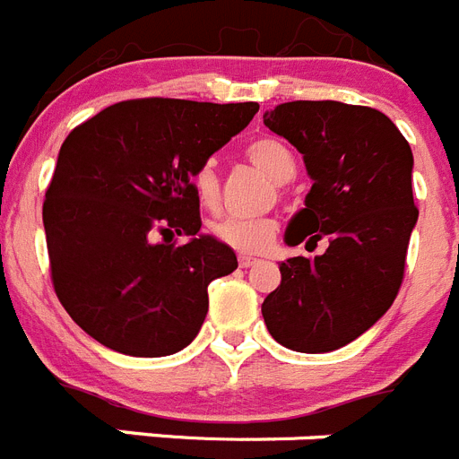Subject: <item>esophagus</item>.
<instances>
[{"mask_svg": "<svg viewBox=\"0 0 459 459\" xmlns=\"http://www.w3.org/2000/svg\"><path fill=\"white\" fill-rule=\"evenodd\" d=\"M257 262H259V259L255 257V255H246V253L238 255V264H241L243 269H250V266H255Z\"/></svg>", "mask_w": 459, "mask_h": 459, "instance_id": "esophagus-1", "label": "esophagus"}]
</instances>
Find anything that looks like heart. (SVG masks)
Masks as SVG:
<instances>
[{
  "label": "heart",
  "mask_w": 459,
  "mask_h": 459,
  "mask_svg": "<svg viewBox=\"0 0 459 459\" xmlns=\"http://www.w3.org/2000/svg\"><path fill=\"white\" fill-rule=\"evenodd\" d=\"M246 158L275 184H282V181L294 177V153L290 152L285 142L275 140V137H257V140L250 142L246 147ZM190 184H193V193L202 206L216 209L221 204V179H218L213 163H202L195 169ZM211 232L230 248L243 250V253H259L273 241L275 232H278V222L271 216H227L213 222Z\"/></svg>",
  "instance_id": "b5f03b06"
}]
</instances>
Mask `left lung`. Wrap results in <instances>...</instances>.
Returning <instances> with one entry per match:
<instances>
[{
	"label": "left lung",
	"mask_w": 459,
	"mask_h": 459,
	"mask_svg": "<svg viewBox=\"0 0 459 459\" xmlns=\"http://www.w3.org/2000/svg\"><path fill=\"white\" fill-rule=\"evenodd\" d=\"M303 153L312 188L291 218L290 246L326 238L317 257L280 264L262 303L269 333L287 350L324 354L350 344L393 306L404 278L413 204L409 142L384 112L338 100H291L264 115Z\"/></svg>",
	"instance_id": "8db88e82"
}]
</instances>
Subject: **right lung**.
Wrapping results in <instances>:
<instances>
[{
  "label": "right lung",
  "instance_id": "obj_1",
  "mask_svg": "<svg viewBox=\"0 0 459 459\" xmlns=\"http://www.w3.org/2000/svg\"><path fill=\"white\" fill-rule=\"evenodd\" d=\"M257 109L133 99L68 133L43 225L52 287L84 333L149 359L193 342L209 310L211 280L238 262L230 246L200 234L190 179Z\"/></svg>",
  "mask_w": 459,
  "mask_h": 459
}]
</instances>
